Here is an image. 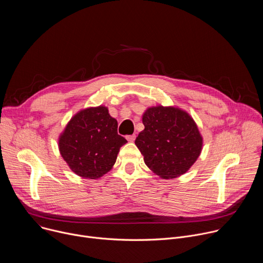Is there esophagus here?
<instances>
[{
  "mask_svg": "<svg viewBox=\"0 0 263 263\" xmlns=\"http://www.w3.org/2000/svg\"><path fill=\"white\" fill-rule=\"evenodd\" d=\"M126 138H127V140H128V141H130V142H133V141L135 140V138H136V135H135V134H132V135H127V136H126Z\"/></svg>",
  "mask_w": 263,
  "mask_h": 263,
  "instance_id": "obj_1",
  "label": "esophagus"
}]
</instances>
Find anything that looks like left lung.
Listing matches in <instances>:
<instances>
[{
    "mask_svg": "<svg viewBox=\"0 0 263 263\" xmlns=\"http://www.w3.org/2000/svg\"><path fill=\"white\" fill-rule=\"evenodd\" d=\"M135 144L144 163L163 179L177 178L191 168L201 154L203 138L187 112L176 107L147 108Z\"/></svg>",
    "mask_w": 263,
    "mask_h": 263,
    "instance_id": "left-lung-1",
    "label": "left lung"
}]
</instances>
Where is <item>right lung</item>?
<instances>
[{"label":"right lung","mask_w":263,"mask_h":263,"mask_svg":"<svg viewBox=\"0 0 263 263\" xmlns=\"http://www.w3.org/2000/svg\"><path fill=\"white\" fill-rule=\"evenodd\" d=\"M127 140L118 134V121L104 106L79 111L59 137V151L69 168L86 179H98L117 161Z\"/></svg>","instance_id":"1"}]
</instances>
